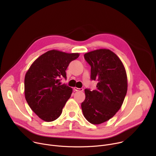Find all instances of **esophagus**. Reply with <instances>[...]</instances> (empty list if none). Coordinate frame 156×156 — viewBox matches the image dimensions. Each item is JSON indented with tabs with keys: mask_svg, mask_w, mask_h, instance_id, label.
Segmentation results:
<instances>
[{
	"mask_svg": "<svg viewBox=\"0 0 156 156\" xmlns=\"http://www.w3.org/2000/svg\"><path fill=\"white\" fill-rule=\"evenodd\" d=\"M74 90L76 91H83V88H78L76 87H74Z\"/></svg>",
	"mask_w": 156,
	"mask_h": 156,
	"instance_id": "obj_1",
	"label": "esophagus"
}]
</instances>
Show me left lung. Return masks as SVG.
<instances>
[{"label":"left lung","instance_id":"1","mask_svg":"<svg viewBox=\"0 0 156 156\" xmlns=\"http://www.w3.org/2000/svg\"><path fill=\"white\" fill-rule=\"evenodd\" d=\"M91 66V80L97 81L95 90H84L81 103L85 119L98 125L113 117L120 108L127 92V76L117 55L108 49H98L84 55Z\"/></svg>","mask_w":156,"mask_h":156}]
</instances>
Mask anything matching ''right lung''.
I'll use <instances>...</instances> for the list:
<instances>
[{
  "mask_svg": "<svg viewBox=\"0 0 156 156\" xmlns=\"http://www.w3.org/2000/svg\"><path fill=\"white\" fill-rule=\"evenodd\" d=\"M78 53L68 54L52 50L38 57L31 65L25 78V99L33 112L42 120L52 122L58 119L72 89L61 84L66 79V70Z\"/></svg>",
  "mask_w": 156,
  "mask_h": 156,
  "instance_id": "right-lung-1",
  "label": "right lung"
}]
</instances>
